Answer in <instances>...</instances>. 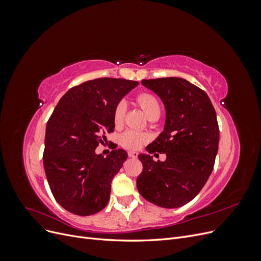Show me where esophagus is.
<instances>
[{"label": "esophagus", "instance_id": "34e87169", "mask_svg": "<svg viewBox=\"0 0 261 261\" xmlns=\"http://www.w3.org/2000/svg\"><path fill=\"white\" fill-rule=\"evenodd\" d=\"M128 156H130V158H137L138 153L136 151H128Z\"/></svg>", "mask_w": 261, "mask_h": 261}]
</instances>
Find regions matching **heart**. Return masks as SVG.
Here are the masks:
<instances>
[{"mask_svg":"<svg viewBox=\"0 0 261 261\" xmlns=\"http://www.w3.org/2000/svg\"><path fill=\"white\" fill-rule=\"evenodd\" d=\"M137 102L143 108L147 116H150L153 113H160V103L158 99L151 93H141L137 97ZM126 112L125 101H120L114 110V123L115 125H121ZM148 140L146 134L129 129L124 132L121 135V145L127 149H138L143 146Z\"/></svg>","mask_w":261,"mask_h":261,"instance_id":"b5f03b06","label":"heart"}]
</instances>
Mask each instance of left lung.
I'll list each match as a JSON object with an SVG mask.
<instances>
[{
  "label": "left lung",
  "instance_id": "left-lung-1",
  "mask_svg": "<svg viewBox=\"0 0 261 261\" xmlns=\"http://www.w3.org/2000/svg\"><path fill=\"white\" fill-rule=\"evenodd\" d=\"M141 84L160 97L167 111L164 130L146 150L165 153L167 160L153 162L149 154H139L143 172L137 189L156 206L178 208L198 195L213 170L219 147L217 114L207 93L183 78Z\"/></svg>",
  "mask_w": 261,
  "mask_h": 261
}]
</instances>
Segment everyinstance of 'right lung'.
Wrapping results in <instances>:
<instances>
[{
  "instance_id": "add662e5",
  "label": "right lung",
  "mask_w": 261,
  "mask_h": 261,
  "mask_svg": "<svg viewBox=\"0 0 261 261\" xmlns=\"http://www.w3.org/2000/svg\"><path fill=\"white\" fill-rule=\"evenodd\" d=\"M137 85L105 77L75 86L61 98L46 123V179L55 200L74 215H94L109 202L111 181L127 153L115 147L103 158L94 150L107 133L114 130L117 103Z\"/></svg>"
}]
</instances>
